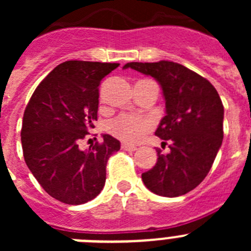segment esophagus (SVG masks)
<instances>
[{
  "label": "esophagus",
  "mask_w": 251,
  "mask_h": 251,
  "mask_svg": "<svg viewBox=\"0 0 251 251\" xmlns=\"http://www.w3.org/2000/svg\"><path fill=\"white\" fill-rule=\"evenodd\" d=\"M121 148L123 151H128V152H133V151H136L137 147L136 146H132V145H127V143H122Z\"/></svg>",
  "instance_id": "34e87169"
}]
</instances>
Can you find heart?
I'll list each match as a JSON object with an SVG mask.
<instances>
[{"instance_id": "b5f03b06", "label": "heart", "mask_w": 251, "mask_h": 251, "mask_svg": "<svg viewBox=\"0 0 251 251\" xmlns=\"http://www.w3.org/2000/svg\"><path fill=\"white\" fill-rule=\"evenodd\" d=\"M152 128V121L138 115L121 114L108 123V132L126 143H138Z\"/></svg>"}]
</instances>
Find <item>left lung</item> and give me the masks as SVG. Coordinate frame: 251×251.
<instances>
[{"label": "left lung", "mask_w": 251, "mask_h": 251, "mask_svg": "<svg viewBox=\"0 0 251 251\" xmlns=\"http://www.w3.org/2000/svg\"><path fill=\"white\" fill-rule=\"evenodd\" d=\"M128 68L154 77L166 101V115L154 134L165 145L170 142V153L157 151V163L142 174V181L159 196L187 194L207 176L223 143L224 105L219 93L205 77L174 61L123 66Z\"/></svg>", "instance_id": "8db88e82"}]
</instances>
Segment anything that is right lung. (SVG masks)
I'll return each instance as SVG.
<instances>
[{"label":"right lung","mask_w":251,"mask_h":251,"mask_svg":"<svg viewBox=\"0 0 251 251\" xmlns=\"http://www.w3.org/2000/svg\"><path fill=\"white\" fill-rule=\"evenodd\" d=\"M119 64L70 60L57 65L34 92L22 119L24 158L41 187L56 200L81 205L105 183L106 162L121 142L103 134V142L79 148L94 128L103 77Z\"/></svg>","instance_id":"add662e5"}]
</instances>
